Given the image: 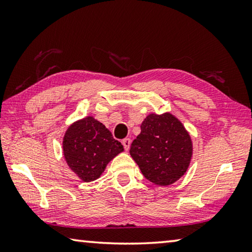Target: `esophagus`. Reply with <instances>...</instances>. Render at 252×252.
<instances>
[{
  "label": "esophagus",
  "mask_w": 252,
  "mask_h": 252,
  "mask_svg": "<svg viewBox=\"0 0 252 252\" xmlns=\"http://www.w3.org/2000/svg\"><path fill=\"white\" fill-rule=\"evenodd\" d=\"M122 144H123V147H125L126 150L127 151V150H129V148H130L131 140H130L129 138H126V139H123V140H122Z\"/></svg>",
  "instance_id": "34e87169"
}]
</instances>
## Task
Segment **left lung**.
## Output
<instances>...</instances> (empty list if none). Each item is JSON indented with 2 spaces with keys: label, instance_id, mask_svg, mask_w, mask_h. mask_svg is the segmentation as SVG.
I'll use <instances>...</instances> for the list:
<instances>
[{
  "label": "left lung",
  "instance_id": "8db88e82",
  "mask_svg": "<svg viewBox=\"0 0 252 252\" xmlns=\"http://www.w3.org/2000/svg\"><path fill=\"white\" fill-rule=\"evenodd\" d=\"M130 155L144 178L165 187L178 181L189 169L193 144L189 132L172 113H150L141 123Z\"/></svg>",
  "mask_w": 252,
  "mask_h": 252
}]
</instances>
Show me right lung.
<instances>
[{
    "instance_id": "right-lung-1",
    "label": "right lung",
    "mask_w": 252,
    "mask_h": 252,
    "mask_svg": "<svg viewBox=\"0 0 252 252\" xmlns=\"http://www.w3.org/2000/svg\"><path fill=\"white\" fill-rule=\"evenodd\" d=\"M62 148L66 164L84 182L99 179L109 162L125 151L111 131L92 116L69 126Z\"/></svg>"
}]
</instances>
